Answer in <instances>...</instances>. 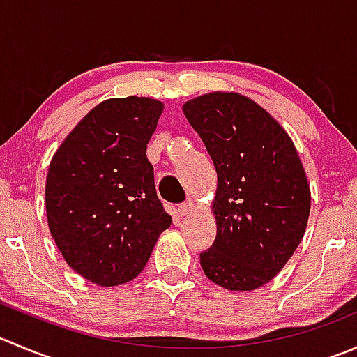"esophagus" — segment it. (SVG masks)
Instances as JSON below:
<instances>
[{
  "label": "esophagus",
  "mask_w": 357,
  "mask_h": 357,
  "mask_svg": "<svg viewBox=\"0 0 357 357\" xmlns=\"http://www.w3.org/2000/svg\"><path fill=\"white\" fill-rule=\"evenodd\" d=\"M195 207H197V205L193 204L192 200H190V202H186V204L179 205L178 212H179V214H181V215H190L193 211H195Z\"/></svg>",
  "instance_id": "1"
}]
</instances>
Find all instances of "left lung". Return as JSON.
Here are the masks:
<instances>
[{"label":"left lung","mask_w":357,"mask_h":357,"mask_svg":"<svg viewBox=\"0 0 357 357\" xmlns=\"http://www.w3.org/2000/svg\"><path fill=\"white\" fill-rule=\"evenodd\" d=\"M218 172L215 240L200 254L205 276L233 291L271 282L304 238L311 190L283 126L248 96L212 91L183 105Z\"/></svg>","instance_id":"8db88e82"}]
</instances>
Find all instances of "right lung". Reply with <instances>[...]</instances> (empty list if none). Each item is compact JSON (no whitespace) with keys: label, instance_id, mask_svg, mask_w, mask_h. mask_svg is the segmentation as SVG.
Returning a JSON list of instances; mask_svg holds the SVG:
<instances>
[{"label":"right lung","instance_id":"right-lung-1","mask_svg":"<svg viewBox=\"0 0 357 357\" xmlns=\"http://www.w3.org/2000/svg\"><path fill=\"white\" fill-rule=\"evenodd\" d=\"M162 110L164 103L149 96L105 100L79 121L50 162V233L67 264L95 285L136 278L172 222L146 158Z\"/></svg>","mask_w":357,"mask_h":357}]
</instances>
